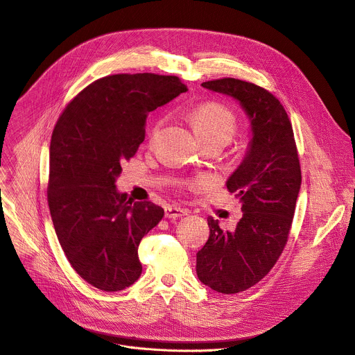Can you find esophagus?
Wrapping results in <instances>:
<instances>
[{
  "mask_svg": "<svg viewBox=\"0 0 355 355\" xmlns=\"http://www.w3.org/2000/svg\"><path fill=\"white\" fill-rule=\"evenodd\" d=\"M183 216H187L186 208H180L178 205H166L165 207V217L166 218H179Z\"/></svg>",
  "mask_w": 355,
  "mask_h": 355,
  "instance_id": "obj_1",
  "label": "esophagus"
}]
</instances>
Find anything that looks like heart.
<instances>
[{
  "mask_svg": "<svg viewBox=\"0 0 355 355\" xmlns=\"http://www.w3.org/2000/svg\"><path fill=\"white\" fill-rule=\"evenodd\" d=\"M191 123L201 137L202 141L208 139H224L228 141L236 131L238 116L228 105L221 102H204L196 106L191 112ZM162 124V120H158L153 127V135H157ZM208 182L204 178L194 179L187 182L186 186L190 189H200Z\"/></svg>",
  "mask_w": 355,
  "mask_h": 355,
  "instance_id": "1",
  "label": "heart"
}]
</instances>
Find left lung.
I'll return each instance as SVG.
<instances>
[{
	"label": "left lung",
	"instance_id": "left-lung-1",
	"mask_svg": "<svg viewBox=\"0 0 355 355\" xmlns=\"http://www.w3.org/2000/svg\"><path fill=\"white\" fill-rule=\"evenodd\" d=\"M238 99L252 124L250 148L227 189L242 202L235 231L207 218L209 236L197 253L198 279L221 294L246 291L264 278L284 250L301 187V165L293 124L267 89L236 78L201 84Z\"/></svg>",
	"mask_w": 355,
	"mask_h": 355
}]
</instances>
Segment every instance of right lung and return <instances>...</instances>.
<instances>
[{
  "label": "right lung",
  "instance_id": "right-lung-1",
  "mask_svg": "<svg viewBox=\"0 0 355 355\" xmlns=\"http://www.w3.org/2000/svg\"><path fill=\"white\" fill-rule=\"evenodd\" d=\"M186 91L175 76H107L84 88L55 123L47 183L53 225L69 264L98 290L121 291L143 271L138 245L164 208L134 202L114 182L146 138L148 112Z\"/></svg>",
  "mask_w": 355,
  "mask_h": 355
}]
</instances>
